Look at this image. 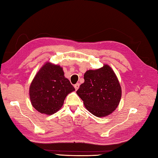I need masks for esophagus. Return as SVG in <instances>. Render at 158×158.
Segmentation results:
<instances>
[{
	"mask_svg": "<svg viewBox=\"0 0 158 158\" xmlns=\"http://www.w3.org/2000/svg\"><path fill=\"white\" fill-rule=\"evenodd\" d=\"M79 83H77V84H75V85H74V87H75V89L76 90H77L79 89Z\"/></svg>",
	"mask_w": 158,
	"mask_h": 158,
	"instance_id": "obj_1",
	"label": "esophagus"
}]
</instances>
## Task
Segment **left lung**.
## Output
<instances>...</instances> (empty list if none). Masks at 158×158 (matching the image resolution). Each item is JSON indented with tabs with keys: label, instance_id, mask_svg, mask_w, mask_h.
<instances>
[{
	"label": "left lung",
	"instance_id": "obj_1",
	"mask_svg": "<svg viewBox=\"0 0 158 158\" xmlns=\"http://www.w3.org/2000/svg\"><path fill=\"white\" fill-rule=\"evenodd\" d=\"M85 81L77 94L83 101L85 108L94 115L106 117L118 106L122 88L113 69L107 64L96 70H87Z\"/></svg>",
	"mask_w": 158,
	"mask_h": 158
}]
</instances>
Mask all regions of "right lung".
Masks as SVG:
<instances>
[{"label": "right lung", "instance_id": "1", "mask_svg": "<svg viewBox=\"0 0 158 158\" xmlns=\"http://www.w3.org/2000/svg\"><path fill=\"white\" fill-rule=\"evenodd\" d=\"M75 91L59 65L47 62L36 74L30 86V98L39 113L52 115L62 106L66 96Z\"/></svg>", "mask_w": 158, "mask_h": 158}]
</instances>
